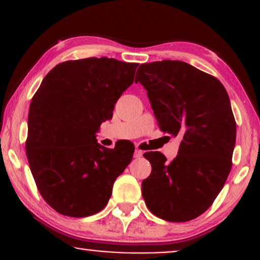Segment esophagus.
I'll return each instance as SVG.
<instances>
[{
	"mask_svg": "<svg viewBox=\"0 0 260 260\" xmlns=\"http://www.w3.org/2000/svg\"><path fill=\"white\" fill-rule=\"evenodd\" d=\"M142 156H143V151L139 150V149H136V150H134V157H136V159H139V157Z\"/></svg>",
	"mask_w": 260,
	"mask_h": 260,
	"instance_id": "34e87169",
	"label": "esophagus"
}]
</instances>
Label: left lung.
Wrapping results in <instances>:
<instances>
[{
    "label": "left lung",
    "instance_id": "8db88e82",
    "mask_svg": "<svg viewBox=\"0 0 260 260\" xmlns=\"http://www.w3.org/2000/svg\"><path fill=\"white\" fill-rule=\"evenodd\" d=\"M137 74L160 129L181 138L171 162L159 151L144 154L151 174L142 182L143 198L160 219L189 221L213 204L231 170L236 122L228 91L182 61L140 64Z\"/></svg>",
    "mask_w": 260,
    "mask_h": 260
}]
</instances>
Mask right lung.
Masks as SVG:
<instances>
[{
	"label": "right lung",
	"mask_w": 260,
	"mask_h": 260,
	"mask_svg": "<svg viewBox=\"0 0 260 260\" xmlns=\"http://www.w3.org/2000/svg\"><path fill=\"white\" fill-rule=\"evenodd\" d=\"M138 63L109 57L67 61L52 68L32 98L26 156L39 192L62 215L90 216L106 207L113 182L134 148H104L100 124L132 85Z\"/></svg>",
	"instance_id": "add662e5"
}]
</instances>
